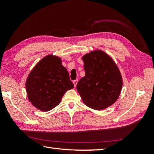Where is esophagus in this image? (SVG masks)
<instances>
[{"instance_id":"34e87169","label":"esophagus","mask_w":154,"mask_h":154,"mask_svg":"<svg viewBox=\"0 0 154 154\" xmlns=\"http://www.w3.org/2000/svg\"><path fill=\"white\" fill-rule=\"evenodd\" d=\"M77 82H78V80H77V79H76V80H75V81H73V85H74L75 87H76L77 84Z\"/></svg>"}]
</instances>
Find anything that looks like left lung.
I'll return each mask as SVG.
<instances>
[{"label":"left lung","instance_id":"left-lung-1","mask_svg":"<svg viewBox=\"0 0 154 154\" xmlns=\"http://www.w3.org/2000/svg\"><path fill=\"white\" fill-rule=\"evenodd\" d=\"M85 76L77 85L83 102L94 110L105 109L116 102L122 88L116 63L105 52L94 50L82 57Z\"/></svg>","mask_w":154,"mask_h":154}]
</instances>
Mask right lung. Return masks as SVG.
<instances>
[{
    "label": "right lung",
    "instance_id": "right-lung-1",
    "mask_svg": "<svg viewBox=\"0 0 154 154\" xmlns=\"http://www.w3.org/2000/svg\"><path fill=\"white\" fill-rule=\"evenodd\" d=\"M73 88L61 59L51 54L38 61L26 81L28 100L34 107L44 112L57 106L64 94Z\"/></svg>",
    "mask_w": 154,
    "mask_h": 154
}]
</instances>
